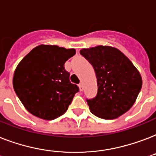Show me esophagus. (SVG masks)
Masks as SVG:
<instances>
[{"mask_svg":"<svg viewBox=\"0 0 156 156\" xmlns=\"http://www.w3.org/2000/svg\"><path fill=\"white\" fill-rule=\"evenodd\" d=\"M78 87H79V90H80L81 91H83V83H80V84H79V85H78Z\"/></svg>","mask_w":156,"mask_h":156,"instance_id":"34e87169","label":"esophagus"}]
</instances>
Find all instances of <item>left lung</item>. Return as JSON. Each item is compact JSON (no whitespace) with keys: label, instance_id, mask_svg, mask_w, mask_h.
Here are the masks:
<instances>
[{"label":"left lung","instance_id":"8db88e82","mask_svg":"<svg viewBox=\"0 0 156 156\" xmlns=\"http://www.w3.org/2000/svg\"><path fill=\"white\" fill-rule=\"evenodd\" d=\"M80 54L97 77V97L87 100L90 111L101 119H114L130 110L142 86L141 74L130 59L110 46L83 48Z\"/></svg>","mask_w":156,"mask_h":156}]
</instances>
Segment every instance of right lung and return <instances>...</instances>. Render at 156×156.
<instances>
[{
	"mask_svg": "<svg viewBox=\"0 0 156 156\" xmlns=\"http://www.w3.org/2000/svg\"><path fill=\"white\" fill-rule=\"evenodd\" d=\"M75 49L55 45H40L19 63L13 87L23 106L34 116L53 120L64 115L78 87L70 83L65 63Z\"/></svg>",
	"mask_w": 156,
	"mask_h": 156,
	"instance_id": "obj_1",
	"label": "right lung"
}]
</instances>
